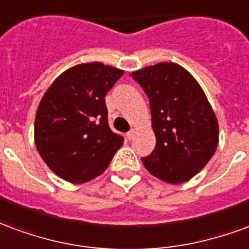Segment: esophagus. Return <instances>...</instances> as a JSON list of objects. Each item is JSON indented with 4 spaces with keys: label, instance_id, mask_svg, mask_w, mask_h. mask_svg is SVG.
I'll return each mask as SVG.
<instances>
[{
    "label": "esophagus",
    "instance_id": "obj_1",
    "mask_svg": "<svg viewBox=\"0 0 249 249\" xmlns=\"http://www.w3.org/2000/svg\"><path fill=\"white\" fill-rule=\"evenodd\" d=\"M126 137H127V139H128V141H131L132 138L135 137V130H134V128H131V130H130V131L126 134Z\"/></svg>",
    "mask_w": 249,
    "mask_h": 249
}]
</instances>
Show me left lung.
Instances as JSON below:
<instances>
[{"instance_id":"1","label":"left lung","mask_w":249,"mask_h":249,"mask_svg":"<svg viewBox=\"0 0 249 249\" xmlns=\"http://www.w3.org/2000/svg\"><path fill=\"white\" fill-rule=\"evenodd\" d=\"M150 99L154 151L142 162L163 182L179 184L196 175L216 151L219 124L200 85L172 62L147 66L131 74Z\"/></svg>"}]
</instances>
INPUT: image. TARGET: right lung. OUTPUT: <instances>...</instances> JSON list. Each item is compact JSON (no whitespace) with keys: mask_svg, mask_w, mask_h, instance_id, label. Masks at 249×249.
I'll list each match as a JSON object with an SVG mask.
<instances>
[{"mask_svg":"<svg viewBox=\"0 0 249 249\" xmlns=\"http://www.w3.org/2000/svg\"><path fill=\"white\" fill-rule=\"evenodd\" d=\"M123 70L101 62L63 71L39 102L34 142L49 168L63 180L85 183L105 172L123 137L111 131L105 102Z\"/></svg>","mask_w":249,"mask_h":249,"instance_id":"1","label":"right lung"}]
</instances>
